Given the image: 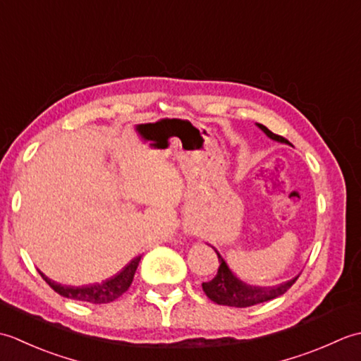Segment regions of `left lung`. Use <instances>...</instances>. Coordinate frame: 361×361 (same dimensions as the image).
Masks as SVG:
<instances>
[{"mask_svg":"<svg viewBox=\"0 0 361 361\" xmlns=\"http://www.w3.org/2000/svg\"><path fill=\"white\" fill-rule=\"evenodd\" d=\"M262 132L270 137L273 141H278L282 144H290L286 137H282L279 135H274L271 130H268L262 124H256ZM214 248V247H212ZM214 251L217 252L219 256V271L217 276L209 282H203L202 287L203 291L206 293L211 301L220 305H229V307H250V305L260 304L265 301H270V299L278 298L281 295L286 293V291L293 286L295 281L298 279V276L293 279H290L287 282H282L279 286H273V287H260V286H251V283H247L242 281L240 278L229 270L228 264L225 262V259L220 256V252L214 248Z\"/></svg>","mask_w":361,"mask_h":361,"instance_id":"left-lung-1","label":"left lung"}]
</instances>
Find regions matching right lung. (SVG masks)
Returning a JSON list of instances; mask_svg holds the SVG:
<instances>
[{
  "mask_svg": "<svg viewBox=\"0 0 361 361\" xmlns=\"http://www.w3.org/2000/svg\"><path fill=\"white\" fill-rule=\"evenodd\" d=\"M140 260H141V256L135 257L132 262L122 268L118 274H114L110 279H106L101 283H91V286H82V287L62 286V283H57L51 281L49 278H46L42 271L40 274L42 278L49 283V287L54 291H57L59 295L70 299H75V301H85L91 304H106V302L114 301V299H118L122 293H126L128 290L130 283L133 281L136 268L140 265Z\"/></svg>",
  "mask_w": 361,
  "mask_h": 361,
  "instance_id": "obj_1",
  "label": "right lung"
}]
</instances>
